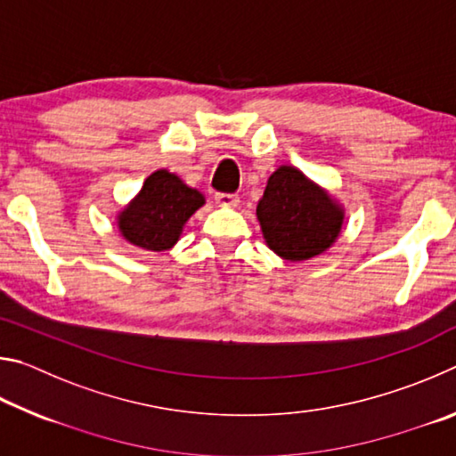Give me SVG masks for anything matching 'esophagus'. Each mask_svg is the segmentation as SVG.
<instances>
[{"mask_svg": "<svg viewBox=\"0 0 456 456\" xmlns=\"http://www.w3.org/2000/svg\"><path fill=\"white\" fill-rule=\"evenodd\" d=\"M215 200H217L219 207H237L239 205V197L233 195V192H217V195H215Z\"/></svg>", "mask_w": 456, "mask_h": 456, "instance_id": "34e87169", "label": "esophagus"}]
</instances>
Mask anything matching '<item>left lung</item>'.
<instances>
[{
    "label": "left lung",
    "instance_id": "obj_1",
    "mask_svg": "<svg viewBox=\"0 0 456 456\" xmlns=\"http://www.w3.org/2000/svg\"><path fill=\"white\" fill-rule=\"evenodd\" d=\"M269 249L285 261H305L328 251L344 227V207L291 165L275 168L257 205Z\"/></svg>",
    "mask_w": 456,
    "mask_h": 456
}]
</instances>
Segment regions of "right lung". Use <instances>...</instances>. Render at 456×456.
Instances as JSON below:
<instances>
[{"mask_svg":"<svg viewBox=\"0 0 456 456\" xmlns=\"http://www.w3.org/2000/svg\"><path fill=\"white\" fill-rule=\"evenodd\" d=\"M205 205V195L179 175L159 168L117 215L120 235L146 251H167L179 241L184 223Z\"/></svg>","mask_w":456,"mask_h":456,"instance_id":"right-lung-1","label":"right lung"}]
</instances>
